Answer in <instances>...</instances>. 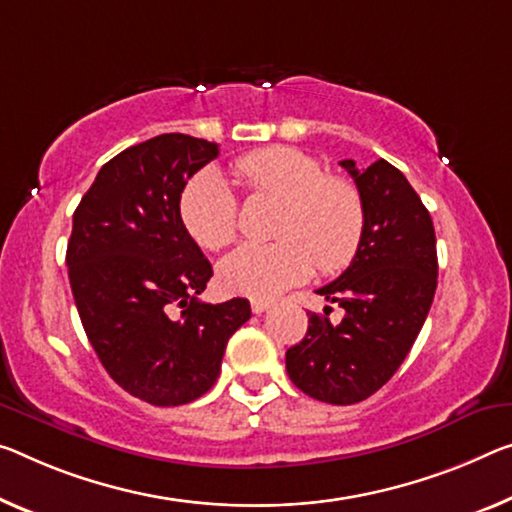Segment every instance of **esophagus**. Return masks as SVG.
<instances>
[{"instance_id":"esophagus-1","label":"esophagus","mask_w":512,"mask_h":512,"mask_svg":"<svg viewBox=\"0 0 512 512\" xmlns=\"http://www.w3.org/2000/svg\"><path fill=\"white\" fill-rule=\"evenodd\" d=\"M270 306H272V302H267V300H254L251 302V311H254L256 316H261V313H265Z\"/></svg>"}]
</instances>
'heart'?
Here are the masks:
<instances>
[{
    "mask_svg": "<svg viewBox=\"0 0 512 512\" xmlns=\"http://www.w3.org/2000/svg\"><path fill=\"white\" fill-rule=\"evenodd\" d=\"M251 196L283 201L274 226L277 242L240 245L217 267L226 293L270 300L320 274L348 267L366 229L364 199L350 180L327 176L318 157L288 146L261 148L233 162ZM180 219L194 242L222 249L238 235V199L217 171H199L180 194Z\"/></svg>",
    "mask_w": 512,
    "mask_h": 512,
    "instance_id": "obj_1",
    "label": "heart"
}]
</instances>
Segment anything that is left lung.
<instances>
[{
    "label": "left lung",
    "mask_w": 512,
    "mask_h": 512,
    "mask_svg": "<svg viewBox=\"0 0 512 512\" xmlns=\"http://www.w3.org/2000/svg\"><path fill=\"white\" fill-rule=\"evenodd\" d=\"M341 167L364 199L366 229L348 270L318 295L341 306L343 318L329 320V306L325 316L309 313L286 371L306 396L352 405L391 380L419 336L437 288V240L430 212L393 164Z\"/></svg>",
    "instance_id": "obj_1"
}]
</instances>
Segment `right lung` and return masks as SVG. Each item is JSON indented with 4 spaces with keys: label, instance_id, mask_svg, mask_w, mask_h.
Listing matches in <instances>:
<instances>
[{
    "label": "right lung",
    "instance_id": "right-lung-1",
    "mask_svg": "<svg viewBox=\"0 0 512 512\" xmlns=\"http://www.w3.org/2000/svg\"><path fill=\"white\" fill-rule=\"evenodd\" d=\"M217 155V144L180 132L125 148L73 215L66 265L84 332L109 377L157 407L203 396L251 318L242 297L199 300L212 265L180 219L187 180Z\"/></svg>",
    "mask_w": 512,
    "mask_h": 512
}]
</instances>
